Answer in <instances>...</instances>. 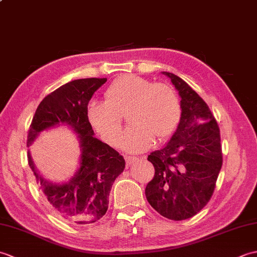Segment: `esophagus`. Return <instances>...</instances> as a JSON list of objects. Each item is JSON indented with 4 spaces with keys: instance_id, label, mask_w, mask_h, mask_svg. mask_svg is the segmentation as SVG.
<instances>
[{
    "instance_id": "1",
    "label": "esophagus",
    "mask_w": 257,
    "mask_h": 257,
    "mask_svg": "<svg viewBox=\"0 0 257 257\" xmlns=\"http://www.w3.org/2000/svg\"><path fill=\"white\" fill-rule=\"evenodd\" d=\"M139 160V158H137V157H125V161H127V165H132V163H134V162H136V161H138Z\"/></svg>"
}]
</instances>
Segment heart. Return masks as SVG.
<instances>
[{"label": "heart", "instance_id": "heart-1", "mask_svg": "<svg viewBox=\"0 0 257 257\" xmlns=\"http://www.w3.org/2000/svg\"><path fill=\"white\" fill-rule=\"evenodd\" d=\"M105 98L106 101L89 103V121L106 143L114 145L122 130V116L129 112L132 127L119 140L120 148L128 152H143L155 139L171 138L181 122V101L173 87L166 83L122 75L108 87Z\"/></svg>", "mask_w": 257, "mask_h": 257}]
</instances>
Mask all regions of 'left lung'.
I'll use <instances>...</instances> for the list:
<instances>
[{"instance_id": "obj_1", "label": "left lung", "mask_w": 257, "mask_h": 257, "mask_svg": "<svg viewBox=\"0 0 257 257\" xmlns=\"http://www.w3.org/2000/svg\"><path fill=\"white\" fill-rule=\"evenodd\" d=\"M181 96L182 118L168 145L148 156L155 176L150 205L169 220L190 219L207 204L223 163L220 128L209 106L183 79L163 72Z\"/></svg>"}]
</instances>
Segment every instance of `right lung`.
I'll use <instances>...</instances> for the list:
<instances>
[{"instance_id":"right-lung-1","label":"right lung","mask_w":257,"mask_h":257,"mask_svg":"<svg viewBox=\"0 0 257 257\" xmlns=\"http://www.w3.org/2000/svg\"><path fill=\"white\" fill-rule=\"evenodd\" d=\"M107 78L76 79L47 95L38 105L27 132V146L38 133L52 125L67 123L79 136L80 168L65 184H53L29 165L51 209L63 220L75 224H91L106 214L112 183L124 169V159L111 147L94 137L89 122L88 102Z\"/></svg>"}]
</instances>
